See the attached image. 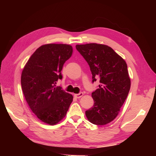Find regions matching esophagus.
<instances>
[{
    "label": "esophagus",
    "instance_id": "obj_1",
    "mask_svg": "<svg viewBox=\"0 0 156 156\" xmlns=\"http://www.w3.org/2000/svg\"><path fill=\"white\" fill-rule=\"evenodd\" d=\"M83 96V92H80L79 94H74L75 98H81Z\"/></svg>",
    "mask_w": 156,
    "mask_h": 156
}]
</instances>
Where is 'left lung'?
Wrapping results in <instances>:
<instances>
[{
  "mask_svg": "<svg viewBox=\"0 0 156 156\" xmlns=\"http://www.w3.org/2000/svg\"><path fill=\"white\" fill-rule=\"evenodd\" d=\"M76 49L89 65L92 83L100 81L98 88L92 93L94 105L86 111V116L94 124H107L116 117L128 95L131 81L127 64L105 45H77Z\"/></svg>",
  "mask_w": 156,
  "mask_h": 156,
  "instance_id": "obj_1",
  "label": "left lung"
}]
</instances>
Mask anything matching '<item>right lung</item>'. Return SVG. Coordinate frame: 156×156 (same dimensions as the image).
I'll return each mask as SVG.
<instances>
[{
	"label": "right lung",
	"mask_w": 156,
	"mask_h": 156,
	"mask_svg": "<svg viewBox=\"0 0 156 156\" xmlns=\"http://www.w3.org/2000/svg\"><path fill=\"white\" fill-rule=\"evenodd\" d=\"M72 52L69 45H44L32 54L22 72L21 87L26 101L45 124H57L66 115L73 101L72 95L56 86L62 79L61 71Z\"/></svg>",
	"instance_id": "1"
}]
</instances>
